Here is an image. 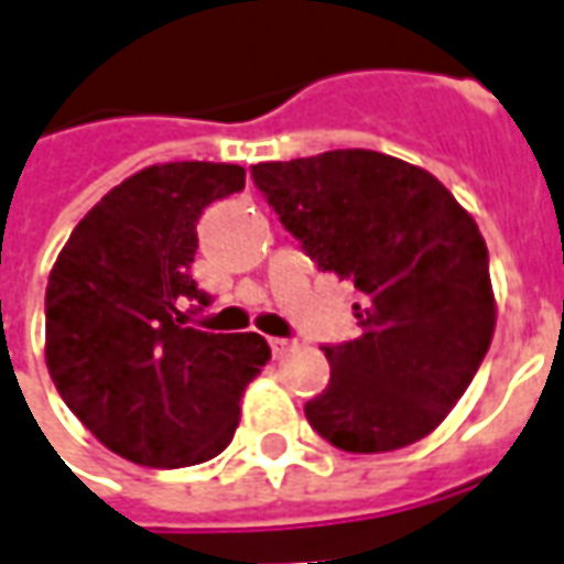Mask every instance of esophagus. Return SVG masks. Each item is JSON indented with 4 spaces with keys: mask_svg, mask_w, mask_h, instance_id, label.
Returning <instances> with one entry per match:
<instances>
[{
    "mask_svg": "<svg viewBox=\"0 0 564 564\" xmlns=\"http://www.w3.org/2000/svg\"><path fill=\"white\" fill-rule=\"evenodd\" d=\"M293 344L295 341H290V338H269V347L274 356H283L290 347H293Z\"/></svg>",
    "mask_w": 564,
    "mask_h": 564,
    "instance_id": "obj_1",
    "label": "esophagus"
}]
</instances>
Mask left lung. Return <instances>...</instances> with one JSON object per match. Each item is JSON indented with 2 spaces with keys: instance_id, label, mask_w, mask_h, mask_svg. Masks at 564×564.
<instances>
[{
  "instance_id": "obj_1",
  "label": "left lung",
  "mask_w": 564,
  "mask_h": 564,
  "mask_svg": "<svg viewBox=\"0 0 564 564\" xmlns=\"http://www.w3.org/2000/svg\"><path fill=\"white\" fill-rule=\"evenodd\" d=\"M253 184L319 271L359 293V338L323 344L329 387L311 429L347 453H387L435 429L484 362L496 302L489 253L447 186L378 150L250 165Z\"/></svg>"
}]
</instances>
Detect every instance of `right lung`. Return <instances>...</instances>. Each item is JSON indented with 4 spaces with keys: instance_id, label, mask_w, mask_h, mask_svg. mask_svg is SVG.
<instances>
[{
    "instance_id": "add662e5",
    "label": "right lung",
    "mask_w": 564,
    "mask_h": 564,
    "mask_svg": "<svg viewBox=\"0 0 564 564\" xmlns=\"http://www.w3.org/2000/svg\"><path fill=\"white\" fill-rule=\"evenodd\" d=\"M245 189L229 162H165L115 186L75 226L44 293L47 371L68 411L148 468L229 447L241 395L269 362L257 332L186 326L210 305L189 265L210 202Z\"/></svg>"
}]
</instances>
